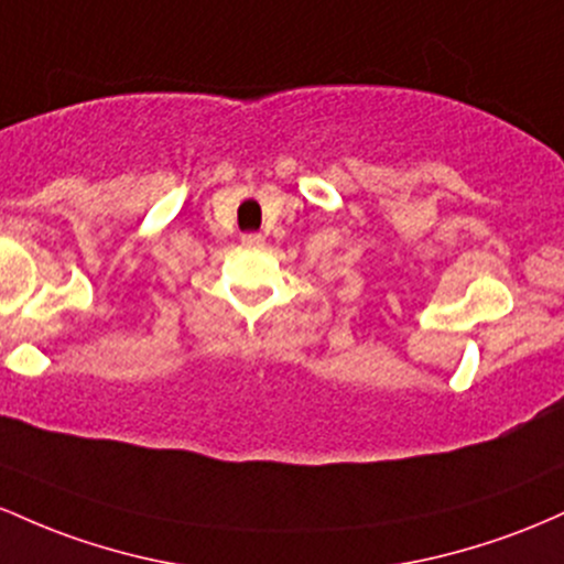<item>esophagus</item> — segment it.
<instances>
[{"mask_svg":"<svg viewBox=\"0 0 564 564\" xmlns=\"http://www.w3.org/2000/svg\"><path fill=\"white\" fill-rule=\"evenodd\" d=\"M242 245H245V248H261V245H263V234H256V231L245 234Z\"/></svg>","mask_w":564,"mask_h":564,"instance_id":"34e87169","label":"esophagus"}]
</instances>
